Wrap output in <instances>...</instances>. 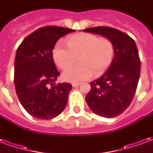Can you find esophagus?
Instances as JSON below:
<instances>
[{"label": "esophagus", "instance_id": "34e87169", "mask_svg": "<svg viewBox=\"0 0 153 153\" xmlns=\"http://www.w3.org/2000/svg\"><path fill=\"white\" fill-rule=\"evenodd\" d=\"M79 85H80V83H72V86L73 87H77V86H79Z\"/></svg>", "mask_w": 153, "mask_h": 153}]
</instances>
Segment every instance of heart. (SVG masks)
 Wrapping results in <instances>:
<instances>
[{
    "instance_id": "heart-1",
    "label": "heart",
    "mask_w": 153,
    "mask_h": 153,
    "mask_svg": "<svg viewBox=\"0 0 153 153\" xmlns=\"http://www.w3.org/2000/svg\"><path fill=\"white\" fill-rule=\"evenodd\" d=\"M69 49L56 46L53 59L56 65L65 70L79 58V65L70 67L62 74V78L71 83H79L98 75L112 61L115 52L112 41L92 33H79L67 39Z\"/></svg>"
}]
</instances>
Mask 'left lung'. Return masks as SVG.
I'll return each mask as SVG.
<instances>
[{"instance_id":"left-lung-1","label":"left lung","mask_w":153,"mask_h":153,"mask_svg":"<svg viewBox=\"0 0 153 153\" xmlns=\"http://www.w3.org/2000/svg\"><path fill=\"white\" fill-rule=\"evenodd\" d=\"M84 32L104 36L112 41L115 56L105 73L90 83L86 102L93 112L113 118L130 105L140 76V59L134 40L128 34L111 27H94Z\"/></svg>"}]
</instances>
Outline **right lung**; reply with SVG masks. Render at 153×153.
I'll return each mask as SVG.
<instances>
[{
    "label": "right lung",
    "instance_id": "obj_1",
    "mask_svg": "<svg viewBox=\"0 0 153 153\" xmlns=\"http://www.w3.org/2000/svg\"><path fill=\"white\" fill-rule=\"evenodd\" d=\"M75 30L58 26L37 29L19 46L15 60V90L27 112L50 120L62 112L72 89L69 83L55 84L60 75L53 60V48L64 35Z\"/></svg>",
    "mask_w": 153,
    "mask_h": 153
}]
</instances>
